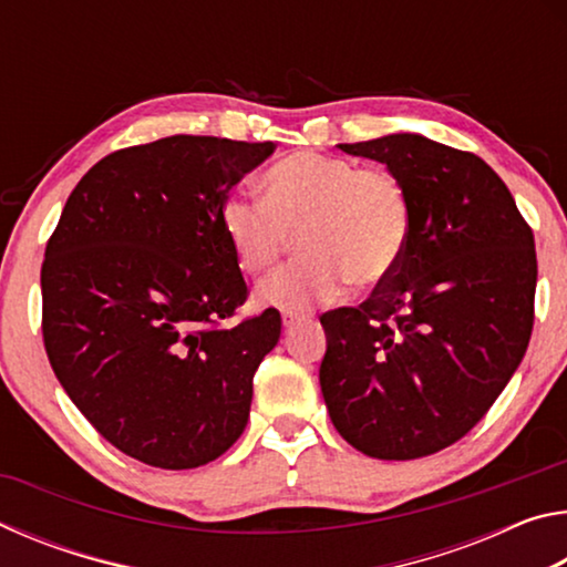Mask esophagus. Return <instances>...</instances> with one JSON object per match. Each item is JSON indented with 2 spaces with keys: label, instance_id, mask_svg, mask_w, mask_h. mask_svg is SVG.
Here are the masks:
<instances>
[{
  "label": "esophagus",
  "instance_id": "obj_1",
  "mask_svg": "<svg viewBox=\"0 0 567 567\" xmlns=\"http://www.w3.org/2000/svg\"><path fill=\"white\" fill-rule=\"evenodd\" d=\"M297 322H300V315H292V312H287V315H282V324H285V328L287 330H290V328H295V324Z\"/></svg>",
  "mask_w": 567,
  "mask_h": 567
}]
</instances>
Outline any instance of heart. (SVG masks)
Returning a JSON list of instances; mask_svg holds the SVG:
<instances>
[{
	"label": "heart",
	"instance_id": "1",
	"mask_svg": "<svg viewBox=\"0 0 567 567\" xmlns=\"http://www.w3.org/2000/svg\"><path fill=\"white\" fill-rule=\"evenodd\" d=\"M262 205L229 195L219 233L237 267L265 275L297 237L300 265L265 280L257 300L285 312L330 302L344 282L375 287L398 270L412 235V205L402 179L385 167L295 152L260 177Z\"/></svg>",
	"mask_w": 567,
	"mask_h": 567
}]
</instances>
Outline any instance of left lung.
Returning a JSON list of instances; mask_svg holds the SVG:
<instances>
[{"label":"left lung","mask_w":567,"mask_h":567,"mask_svg":"<svg viewBox=\"0 0 567 567\" xmlns=\"http://www.w3.org/2000/svg\"><path fill=\"white\" fill-rule=\"evenodd\" d=\"M340 150L402 179L412 235L398 270L368 300L320 318L324 405L364 455H433L483 420L527 350L533 229L473 152L408 132Z\"/></svg>","instance_id":"obj_1"}]
</instances>
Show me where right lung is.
<instances>
[{
	"label": "right lung",
	"instance_id": "add662e5",
	"mask_svg": "<svg viewBox=\"0 0 567 567\" xmlns=\"http://www.w3.org/2000/svg\"><path fill=\"white\" fill-rule=\"evenodd\" d=\"M272 142L175 134L100 159L72 189L42 262V338L56 380L124 455L209 463L243 435L280 312L229 328L247 285L219 205Z\"/></svg>",
	"mask_w": 567,
	"mask_h": 567
}]
</instances>
